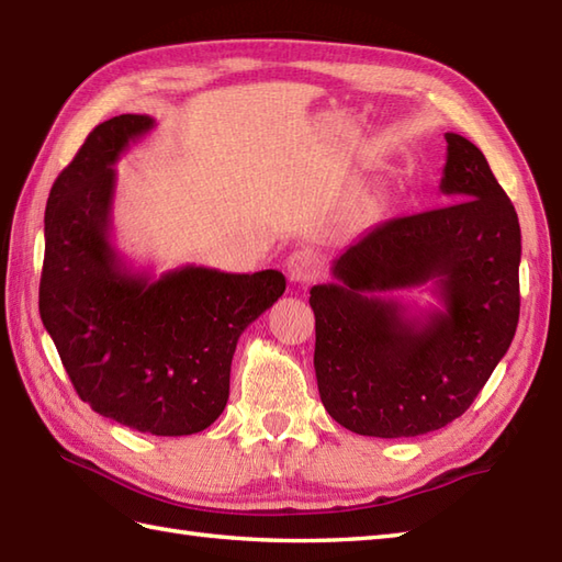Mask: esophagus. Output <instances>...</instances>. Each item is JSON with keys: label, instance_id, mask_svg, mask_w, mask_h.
Masks as SVG:
<instances>
[{"label": "esophagus", "instance_id": "esophagus-1", "mask_svg": "<svg viewBox=\"0 0 562 562\" xmlns=\"http://www.w3.org/2000/svg\"><path fill=\"white\" fill-rule=\"evenodd\" d=\"M318 272V258L308 249H299L286 258V276L292 282H311Z\"/></svg>", "mask_w": 562, "mask_h": 562}]
</instances>
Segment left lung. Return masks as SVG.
I'll use <instances>...</instances> for the list:
<instances>
[{
	"label": "left lung",
	"mask_w": 562,
	"mask_h": 562,
	"mask_svg": "<svg viewBox=\"0 0 562 562\" xmlns=\"http://www.w3.org/2000/svg\"><path fill=\"white\" fill-rule=\"evenodd\" d=\"M440 191L452 203L387 220L311 286L323 407L373 438H414L462 416L519 321L515 205L472 140L446 134ZM431 284L440 307L412 312L393 291Z\"/></svg>",
	"instance_id": "left-lung-1"
}]
</instances>
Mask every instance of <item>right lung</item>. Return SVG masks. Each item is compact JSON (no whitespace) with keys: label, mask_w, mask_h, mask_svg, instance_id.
Instances as JSON below:
<instances>
[{"label":"right lung","mask_w":562,"mask_h":562,"mask_svg":"<svg viewBox=\"0 0 562 562\" xmlns=\"http://www.w3.org/2000/svg\"><path fill=\"white\" fill-rule=\"evenodd\" d=\"M153 126L148 114L98 124L52 184L41 318L90 409L140 434L191 436L225 409L239 335L286 282L280 270L155 278L126 263L112 244L114 162Z\"/></svg>","instance_id":"1"}]
</instances>
